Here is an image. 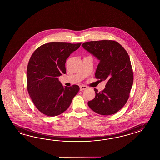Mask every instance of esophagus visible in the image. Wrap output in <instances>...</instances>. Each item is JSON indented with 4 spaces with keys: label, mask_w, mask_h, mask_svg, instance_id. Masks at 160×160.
<instances>
[{
    "label": "esophagus",
    "mask_w": 160,
    "mask_h": 160,
    "mask_svg": "<svg viewBox=\"0 0 160 160\" xmlns=\"http://www.w3.org/2000/svg\"><path fill=\"white\" fill-rule=\"evenodd\" d=\"M79 88H80V91L84 90L88 88V87L85 85H81L79 86Z\"/></svg>",
    "instance_id": "34e87169"
}]
</instances>
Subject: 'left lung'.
Returning a JSON list of instances; mask_svg holds the SVG:
<instances>
[{
    "label": "left lung",
    "mask_w": 160,
    "mask_h": 160,
    "mask_svg": "<svg viewBox=\"0 0 160 160\" xmlns=\"http://www.w3.org/2000/svg\"><path fill=\"white\" fill-rule=\"evenodd\" d=\"M82 45L100 60L96 78L107 81L102 91L94 89L96 96L88 104L101 115L114 114L126 104L133 84L134 74L128 54L114 40L88 41Z\"/></svg>",
    "instance_id": "left-lung-1"
}]
</instances>
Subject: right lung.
I'll use <instances>...</instances> for the list:
<instances>
[{
	"mask_svg": "<svg viewBox=\"0 0 160 160\" xmlns=\"http://www.w3.org/2000/svg\"><path fill=\"white\" fill-rule=\"evenodd\" d=\"M81 43L52 42L42 45L33 53L27 67V89L37 109L48 116L66 111L79 90L73 85L64 88L58 77L66 74V61Z\"/></svg>",
	"mask_w": 160,
	"mask_h": 160,
	"instance_id": "right-lung-1",
	"label": "right lung"
}]
</instances>
